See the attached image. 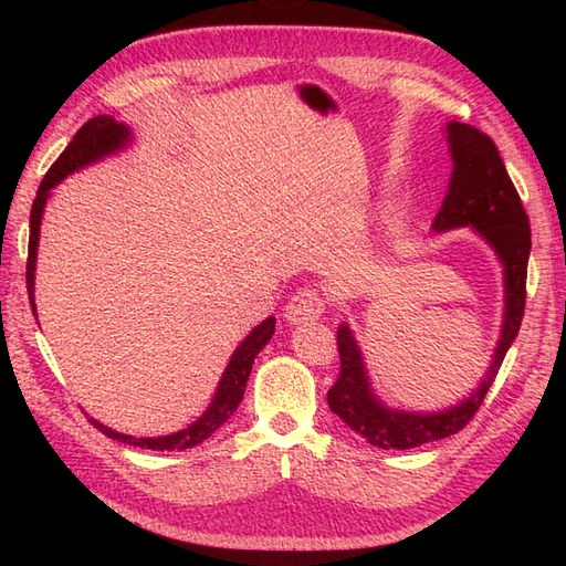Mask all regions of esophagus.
I'll use <instances>...</instances> for the list:
<instances>
[{
	"instance_id": "esophagus-1",
	"label": "esophagus",
	"mask_w": 566,
	"mask_h": 566,
	"mask_svg": "<svg viewBox=\"0 0 566 566\" xmlns=\"http://www.w3.org/2000/svg\"><path fill=\"white\" fill-rule=\"evenodd\" d=\"M325 304H328V297H325V293H321V290L300 287L285 304V318L295 325L316 321L325 312Z\"/></svg>"
}]
</instances>
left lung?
I'll return each instance as SVG.
<instances>
[{
  "mask_svg": "<svg viewBox=\"0 0 566 566\" xmlns=\"http://www.w3.org/2000/svg\"><path fill=\"white\" fill-rule=\"evenodd\" d=\"M447 129L455 167L449 193L443 198L432 227L434 231L472 227L499 252L505 266L503 333L486 378L470 399L441 410V413H399V410L385 408L373 397L361 352H358L347 325H339V375L328 389V406L358 437L378 449H416L427 441L460 432L484 403L486 391L499 375L524 318L531 229L522 198L489 134L460 123H449Z\"/></svg>",
  "mask_w": 566,
  "mask_h": 566,
  "instance_id": "left-lung-1",
  "label": "left lung"
}]
</instances>
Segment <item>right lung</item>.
<instances>
[{"instance_id": "right-lung-1", "label": "right lung", "mask_w": 566, "mask_h": 566, "mask_svg": "<svg viewBox=\"0 0 566 566\" xmlns=\"http://www.w3.org/2000/svg\"><path fill=\"white\" fill-rule=\"evenodd\" d=\"M129 142V129L125 125L115 123L111 115H96L84 123L77 134L73 136V142L65 146V150L59 156V160L49 167V172L44 175L38 196L32 200V210H30V241H28V269H25V283H28V295H30V306L32 314H35V262H38V243H40V224H42V212L49 198V191L54 188L61 179H65L75 169L90 165L98 158L108 156V153L117 150L119 146H125ZM273 331H276V318L269 316L264 323L256 325V328L241 342L231 356V361L221 375V382L217 387L214 399L210 408L205 410V416L198 418L193 424H188L186 430L175 432L169 437H156V439H136L129 434H119L108 430L106 424L96 422L90 418V422L96 427L98 432H104L111 439H117L123 443H129V447H139V449H150V451H186L193 449L198 443H202L208 437H212L221 424H224L233 413L238 403L243 401L245 385L250 378V370L254 364V356L264 349L266 342L271 339Z\"/></svg>"}]
</instances>
